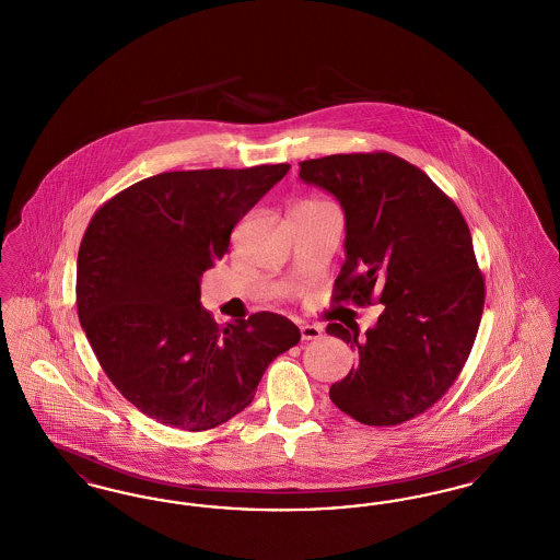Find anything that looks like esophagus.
<instances>
[{
	"mask_svg": "<svg viewBox=\"0 0 560 560\" xmlns=\"http://www.w3.org/2000/svg\"><path fill=\"white\" fill-rule=\"evenodd\" d=\"M300 336H302V340H319L323 331H320V327H317V325H302L300 327Z\"/></svg>",
	"mask_w": 560,
	"mask_h": 560,
	"instance_id": "1",
	"label": "esophagus"
}]
</instances>
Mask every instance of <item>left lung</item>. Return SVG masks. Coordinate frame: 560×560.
<instances>
[{"label": "left lung", "instance_id": "1", "mask_svg": "<svg viewBox=\"0 0 560 560\" xmlns=\"http://www.w3.org/2000/svg\"><path fill=\"white\" fill-rule=\"evenodd\" d=\"M347 218V262L334 302L384 304L365 336L329 323L359 363L329 399L368 427H397L432 407L462 372L479 331L485 281L468 224L427 174L393 153L300 163Z\"/></svg>", "mask_w": 560, "mask_h": 560}]
</instances>
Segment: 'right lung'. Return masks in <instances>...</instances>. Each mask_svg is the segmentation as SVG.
<instances>
[{"instance_id":"obj_1","label":"right lung","mask_w":560,"mask_h":560,"mask_svg":"<svg viewBox=\"0 0 560 560\" xmlns=\"http://www.w3.org/2000/svg\"><path fill=\"white\" fill-rule=\"evenodd\" d=\"M290 165L163 172L92 215L78 254V315L115 388L161 424L201 432L243 411L272 359L300 342L275 313L218 325L201 275Z\"/></svg>"}]
</instances>
